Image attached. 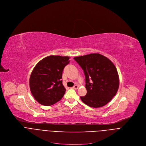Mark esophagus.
Returning <instances> with one entry per match:
<instances>
[{"mask_svg": "<svg viewBox=\"0 0 146 146\" xmlns=\"http://www.w3.org/2000/svg\"><path fill=\"white\" fill-rule=\"evenodd\" d=\"M73 89H75V90H77V89L78 88V86L75 85V86H74L73 87Z\"/></svg>", "mask_w": 146, "mask_h": 146, "instance_id": "esophagus-1", "label": "esophagus"}]
</instances>
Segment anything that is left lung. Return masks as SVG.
Listing matches in <instances>:
<instances>
[{"label":"left lung","instance_id":"left-lung-1","mask_svg":"<svg viewBox=\"0 0 146 146\" xmlns=\"http://www.w3.org/2000/svg\"><path fill=\"white\" fill-rule=\"evenodd\" d=\"M84 70L87 93L81 100L91 108L106 105L116 95L119 76L113 62L99 54H91L74 58Z\"/></svg>","mask_w":146,"mask_h":146}]
</instances>
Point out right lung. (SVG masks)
Returning <instances> with one entry per match:
<instances>
[{
    "instance_id": "1",
    "label": "right lung",
    "mask_w": 146,
    "mask_h": 146,
    "mask_svg": "<svg viewBox=\"0 0 146 146\" xmlns=\"http://www.w3.org/2000/svg\"><path fill=\"white\" fill-rule=\"evenodd\" d=\"M70 62L69 56L50 55L38 62L32 72L29 87L34 98L41 105L51 106L65 94L62 72Z\"/></svg>"
}]
</instances>
